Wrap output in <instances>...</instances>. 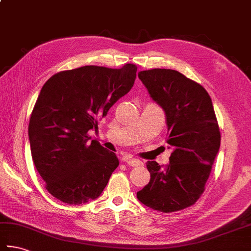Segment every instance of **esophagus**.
<instances>
[{
	"instance_id": "34e87169",
	"label": "esophagus",
	"mask_w": 251,
	"mask_h": 251,
	"mask_svg": "<svg viewBox=\"0 0 251 251\" xmlns=\"http://www.w3.org/2000/svg\"><path fill=\"white\" fill-rule=\"evenodd\" d=\"M122 160H123V162H125V163L128 164L129 166H140V165H142V162L141 161L137 160V159H134V158H132V156H129V155L123 156Z\"/></svg>"
}]
</instances>
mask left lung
Listing matches in <instances>:
<instances>
[{"mask_svg": "<svg viewBox=\"0 0 251 251\" xmlns=\"http://www.w3.org/2000/svg\"><path fill=\"white\" fill-rule=\"evenodd\" d=\"M138 77L165 112L166 144L173 151L165 168L147 162L151 178L137 198L160 212H175L193 205L204 191L220 149L218 120L207 90L179 72L154 68Z\"/></svg>", "mask_w": 251, "mask_h": 251, "instance_id": "left-lung-1", "label": "left lung"}]
</instances>
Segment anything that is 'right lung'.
Listing matches in <instances>:
<instances>
[{
	"label": "right lung",
	"mask_w": 251,
	"mask_h": 251,
	"mask_svg": "<svg viewBox=\"0 0 251 251\" xmlns=\"http://www.w3.org/2000/svg\"><path fill=\"white\" fill-rule=\"evenodd\" d=\"M137 66L88 65L53 75L44 83L29 122L33 163L53 197L68 204L97 199L119 159L88 131L98 129L114 103L134 86Z\"/></svg>",
	"instance_id": "right-lung-1"
}]
</instances>
